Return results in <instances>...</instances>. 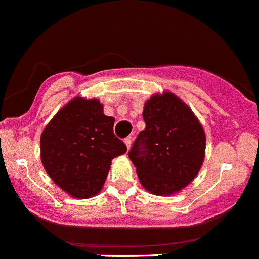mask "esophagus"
<instances>
[{"instance_id": "obj_1", "label": "esophagus", "mask_w": 259, "mask_h": 259, "mask_svg": "<svg viewBox=\"0 0 259 259\" xmlns=\"http://www.w3.org/2000/svg\"><path fill=\"white\" fill-rule=\"evenodd\" d=\"M124 143H125V145L127 146V149H130V146H132V143H133V140H132V138H125V140H124Z\"/></svg>"}]
</instances>
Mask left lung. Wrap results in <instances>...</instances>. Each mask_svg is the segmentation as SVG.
<instances>
[{"mask_svg": "<svg viewBox=\"0 0 259 259\" xmlns=\"http://www.w3.org/2000/svg\"><path fill=\"white\" fill-rule=\"evenodd\" d=\"M145 129L129 151L149 193L170 195L187 187L202 168L205 133L189 106L173 93L155 94L144 105Z\"/></svg>", "mask_w": 259, "mask_h": 259, "instance_id": "left-lung-1", "label": "left lung"}]
</instances>
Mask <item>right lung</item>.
<instances>
[{"label": "right lung", "mask_w": 259, "mask_h": 259, "mask_svg": "<svg viewBox=\"0 0 259 259\" xmlns=\"http://www.w3.org/2000/svg\"><path fill=\"white\" fill-rule=\"evenodd\" d=\"M113 116L98 99L76 96L59 111L41 134V161L46 173L74 198L94 197L105 183L111 160L126 153L114 135Z\"/></svg>", "instance_id": "obj_1"}]
</instances>
